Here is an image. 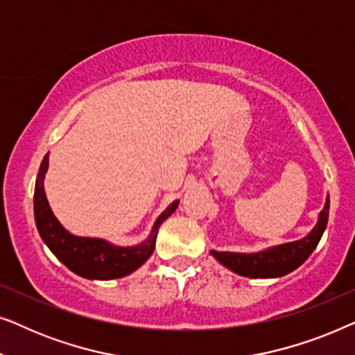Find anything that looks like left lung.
Returning a JSON list of instances; mask_svg holds the SVG:
<instances>
[{"label":"left lung","instance_id":"left-lung-1","mask_svg":"<svg viewBox=\"0 0 355 355\" xmlns=\"http://www.w3.org/2000/svg\"><path fill=\"white\" fill-rule=\"evenodd\" d=\"M329 215V197H327L323 210L320 211L318 223L304 239L281 244L263 252L255 254H236V252H216L211 250L210 254L230 268L234 273L247 278H279L299 268L310 254L318 245L324 230L328 225Z\"/></svg>","mask_w":355,"mask_h":355}]
</instances>
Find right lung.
Listing matches in <instances>:
<instances>
[{"instance_id": "1", "label": "right lung", "mask_w": 355, "mask_h": 355, "mask_svg": "<svg viewBox=\"0 0 355 355\" xmlns=\"http://www.w3.org/2000/svg\"><path fill=\"white\" fill-rule=\"evenodd\" d=\"M48 169V153L43 158L38 169L35 182V193H33V213H35L37 230L40 232L42 239L50 247V250L56 255V259L62 261L67 268L74 271L76 275L89 279H114L132 273L142 266L148 257L153 254L155 241L159 226L171 213L176 210L179 200H174L158 220L155 221L152 232L142 244L132 247H118L110 244L103 239L95 237H79L67 232L61 223L53 215L50 205H48L45 189H43V179Z\"/></svg>"}]
</instances>
